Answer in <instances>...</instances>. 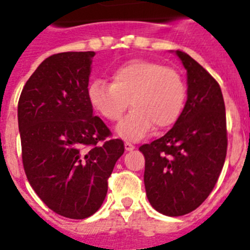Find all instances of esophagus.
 <instances>
[{
  "label": "esophagus",
  "mask_w": 250,
  "mask_h": 250,
  "mask_svg": "<svg viewBox=\"0 0 250 250\" xmlns=\"http://www.w3.org/2000/svg\"><path fill=\"white\" fill-rule=\"evenodd\" d=\"M125 149L127 150V151H131V150H134L135 149V145L134 144H131V143H125Z\"/></svg>",
  "instance_id": "34e87169"
}]
</instances>
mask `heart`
<instances>
[{
	"instance_id": "1",
	"label": "heart",
	"mask_w": 250,
	"mask_h": 250,
	"mask_svg": "<svg viewBox=\"0 0 250 250\" xmlns=\"http://www.w3.org/2000/svg\"><path fill=\"white\" fill-rule=\"evenodd\" d=\"M185 83L174 67L151 60H131L111 72V83L96 79L89 85L92 109L106 120L119 121L130 105L132 110L118 126L126 140H140L155 125L176 123L185 103Z\"/></svg>"
}]
</instances>
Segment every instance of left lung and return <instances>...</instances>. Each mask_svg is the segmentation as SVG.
<instances>
[{"instance_id": "1", "label": "left lung", "mask_w": 250, "mask_h": 250, "mask_svg": "<svg viewBox=\"0 0 250 250\" xmlns=\"http://www.w3.org/2000/svg\"><path fill=\"white\" fill-rule=\"evenodd\" d=\"M188 75L182 114L163 138L139 147L145 156L147 199L159 213L180 216L202 205L215 187L228 147L219 83L202 65L176 51Z\"/></svg>"}]
</instances>
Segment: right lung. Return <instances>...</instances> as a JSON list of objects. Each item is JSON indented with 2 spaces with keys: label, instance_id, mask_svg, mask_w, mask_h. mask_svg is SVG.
I'll use <instances>...</instances> for the list:
<instances>
[{
  "label": "right lung",
  "instance_id": "1",
  "mask_svg": "<svg viewBox=\"0 0 250 250\" xmlns=\"http://www.w3.org/2000/svg\"><path fill=\"white\" fill-rule=\"evenodd\" d=\"M94 56V51L60 52L43 60L23 86L17 109L28 183L51 210L70 219L99 210L125 150L92 115L87 86Z\"/></svg>",
  "mask_w": 250,
  "mask_h": 250
}]
</instances>
